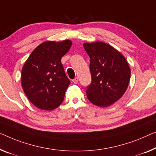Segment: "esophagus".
Wrapping results in <instances>:
<instances>
[{
  "label": "esophagus",
  "mask_w": 156,
  "mask_h": 156,
  "mask_svg": "<svg viewBox=\"0 0 156 156\" xmlns=\"http://www.w3.org/2000/svg\"><path fill=\"white\" fill-rule=\"evenodd\" d=\"M72 81H73V83H75V84H77V83H78V78L77 77H76Z\"/></svg>",
  "instance_id": "obj_1"
}]
</instances>
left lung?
I'll use <instances>...</instances> for the list:
<instances>
[{
    "label": "left lung",
    "instance_id": "1",
    "mask_svg": "<svg viewBox=\"0 0 156 156\" xmlns=\"http://www.w3.org/2000/svg\"><path fill=\"white\" fill-rule=\"evenodd\" d=\"M90 58L92 82L87 87L89 101L98 106H108L120 99L126 91L131 71L121 53L103 42L84 43Z\"/></svg>",
    "mask_w": 156,
    "mask_h": 156
}]
</instances>
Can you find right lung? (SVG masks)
I'll return each mask as SVG.
<instances>
[{
  "label": "right lung",
  "instance_id": "right-lung-1",
  "mask_svg": "<svg viewBox=\"0 0 156 156\" xmlns=\"http://www.w3.org/2000/svg\"><path fill=\"white\" fill-rule=\"evenodd\" d=\"M72 42L46 41L31 52L22 69V86L29 100L40 109L51 111L64 101L70 80L61 59Z\"/></svg>",
  "mask_w": 156,
  "mask_h": 156
}]
</instances>
